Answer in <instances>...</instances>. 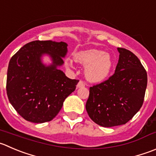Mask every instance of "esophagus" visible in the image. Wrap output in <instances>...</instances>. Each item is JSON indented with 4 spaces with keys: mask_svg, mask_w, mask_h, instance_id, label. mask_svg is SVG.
Here are the masks:
<instances>
[{
    "mask_svg": "<svg viewBox=\"0 0 156 156\" xmlns=\"http://www.w3.org/2000/svg\"><path fill=\"white\" fill-rule=\"evenodd\" d=\"M84 86H85V83L82 81H80L78 83L77 87H78V88H80V87H84Z\"/></svg>",
    "mask_w": 156,
    "mask_h": 156,
    "instance_id": "esophagus-1",
    "label": "esophagus"
}]
</instances>
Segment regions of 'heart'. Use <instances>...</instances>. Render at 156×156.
<instances>
[{"label": "heart", "instance_id": "heart-1", "mask_svg": "<svg viewBox=\"0 0 156 156\" xmlns=\"http://www.w3.org/2000/svg\"><path fill=\"white\" fill-rule=\"evenodd\" d=\"M75 62L85 66L84 75L87 81L101 83L110 75L113 67V59L110 54L99 49H90L80 51L74 55ZM66 67H72V63L67 61Z\"/></svg>", "mask_w": 156, "mask_h": 156}]
</instances>
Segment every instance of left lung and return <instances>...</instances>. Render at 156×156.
Returning <instances> with one entry per match:
<instances>
[{
  "mask_svg": "<svg viewBox=\"0 0 156 156\" xmlns=\"http://www.w3.org/2000/svg\"><path fill=\"white\" fill-rule=\"evenodd\" d=\"M120 56L115 73L90 87L86 103L90 118L104 127L125 124L140 110L147 86V73L136 55L117 48Z\"/></svg>",
  "mask_w": 156,
  "mask_h": 156,
  "instance_id": "1",
  "label": "left lung"
}]
</instances>
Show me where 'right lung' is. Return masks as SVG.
<instances>
[{"mask_svg":"<svg viewBox=\"0 0 156 156\" xmlns=\"http://www.w3.org/2000/svg\"><path fill=\"white\" fill-rule=\"evenodd\" d=\"M64 42H30L24 45L9 62L7 94L10 103L26 120L42 123L51 121L60 111L63 102L76 88L78 80L70 79L58 69L68 52ZM52 64H43V55Z\"/></svg>","mask_w":156,"mask_h":156,"instance_id":"1","label":"right lung"}]
</instances>
